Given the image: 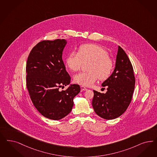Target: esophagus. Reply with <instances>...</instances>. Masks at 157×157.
I'll use <instances>...</instances> for the list:
<instances>
[{"mask_svg": "<svg viewBox=\"0 0 157 157\" xmlns=\"http://www.w3.org/2000/svg\"><path fill=\"white\" fill-rule=\"evenodd\" d=\"M81 91H86L87 88L84 86H81Z\"/></svg>", "mask_w": 157, "mask_h": 157, "instance_id": "1", "label": "esophagus"}]
</instances>
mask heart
Masks as SVG:
<instances>
[{"label":"heart","mask_w":157,"mask_h":157,"mask_svg":"<svg viewBox=\"0 0 157 157\" xmlns=\"http://www.w3.org/2000/svg\"><path fill=\"white\" fill-rule=\"evenodd\" d=\"M91 62L88 70L81 72L74 77L76 83L84 86H91L99 78L105 80L111 75L113 62L108 52L102 47L93 44L81 45L78 52H72L66 59V65L73 71H80L84 63Z\"/></svg>","instance_id":"b5f03b06"}]
</instances>
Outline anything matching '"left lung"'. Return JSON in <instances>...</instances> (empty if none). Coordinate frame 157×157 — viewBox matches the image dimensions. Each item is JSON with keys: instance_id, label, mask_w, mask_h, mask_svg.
<instances>
[{"instance_id": "obj_1", "label": "left lung", "mask_w": 157, "mask_h": 157, "mask_svg": "<svg viewBox=\"0 0 157 157\" xmlns=\"http://www.w3.org/2000/svg\"><path fill=\"white\" fill-rule=\"evenodd\" d=\"M133 66L126 52L118 46L116 67L112 75L101 86H107L106 94L94 90L92 105L96 114L106 120L120 116L127 110L135 88Z\"/></svg>"}]
</instances>
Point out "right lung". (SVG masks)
<instances>
[{
  "label": "right lung",
  "instance_id": "right-lung-1",
  "mask_svg": "<svg viewBox=\"0 0 157 157\" xmlns=\"http://www.w3.org/2000/svg\"><path fill=\"white\" fill-rule=\"evenodd\" d=\"M65 39L43 40L30 51L26 65V88L34 106L41 115L53 120L66 117L73 106L80 86L73 84L65 91L71 76L62 60Z\"/></svg>",
  "mask_w": 157,
  "mask_h": 157
}]
</instances>
